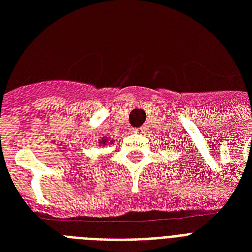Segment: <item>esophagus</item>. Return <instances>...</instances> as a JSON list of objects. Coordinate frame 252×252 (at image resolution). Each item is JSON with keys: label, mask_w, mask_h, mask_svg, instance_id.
<instances>
[{"label": "esophagus", "mask_w": 252, "mask_h": 252, "mask_svg": "<svg viewBox=\"0 0 252 252\" xmlns=\"http://www.w3.org/2000/svg\"><path fill=\"white\" fill-rule=\"evenodd\" d=\"M144 130H145V126H140V128H137V132H140V133H144Z\"/></svg>", "instance_id": "1"}]
</instances>
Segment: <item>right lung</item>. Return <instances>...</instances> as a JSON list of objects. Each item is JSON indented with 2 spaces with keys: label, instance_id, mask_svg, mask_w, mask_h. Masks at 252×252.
<instances>
[{
  "label": "right lung",
  "instance_id": "right-lung-1",
  "mask_svg": "<svg viewBox=\"0 0 252 252\" xmlns=\"http://www.w3.org/2000/svg\"><path fill=\"white\" fill-rule=\"evenodd\" d=\"M102 144H103V145H106V144H107V138H103Z\"/></svg>",
  "mask_w": 252,
  "mask_h": 252
}]
</instances>
